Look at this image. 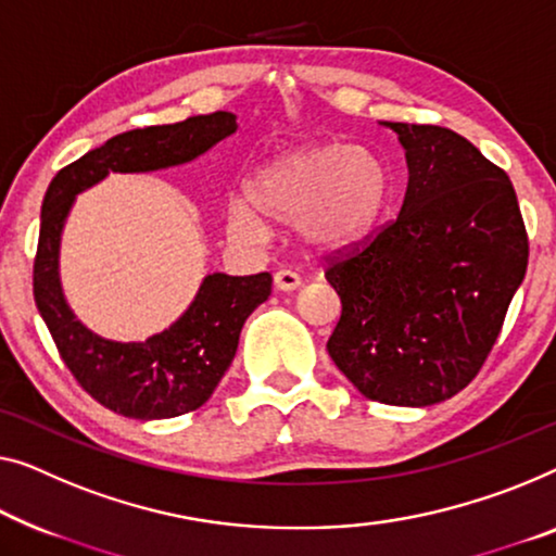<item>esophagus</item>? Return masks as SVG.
<instances>
[{
    "label": "esophagus",
    "instance_id": "34e87169",
    "mask_svg": "<svg viewBox=\"0 0 556 556\" xmlns=\"http://www.w3.org/2000/svg\"><path fill=\"white\" fill-rule=\"evenodd\" d=\"M300 285H302V279L292 269H279L275 275V287L279 289V292H294Z\"/></svg>",
    "mask_w": 556,
    "mask_h": 556
}]
</instances>
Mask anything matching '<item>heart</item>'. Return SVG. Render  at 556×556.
<instances>
[{
    "instance_id": "1",
    "label": "heart",
    "mask_w": 556,
    "mask_h": 556,
    "mask_svg": "<svg viewBox=\"0 0 556 556\" xmlns=\"http://www.w3.org/2000/svg\"><path fill=\"white\" fill-rule=\"evenodd\" d=\"M389 199V174L369 149L300 144L254 174L250 199L229 204L231 235L260 242L267 222L294 225L314 250H342L367 237Z\"/></svg>"
}]
</instances>
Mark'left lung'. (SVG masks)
I'll use <instances>...</instances> for the list:
<instances>
[{
    "instance_id": "left-lung-1",
    "label": "left lung",
    "mask_w": 556,
    "mask_h": 556,
    "mask_svg": "<svg viewBox=\"0 0 556 556\" xmlns=\"http://www.w3.org/2000/svg\"><path fill=\"white\" fill-rule=\"evenodd\" d=\"M396 131L409 181L394 222L325 277L342 300L327 350L371 402L429 407L462 392L500 337L529 242L515 187L462 135Z\"/></svg>"
}]
</instances>
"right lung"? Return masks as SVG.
<instances>
[{"mask_svg":"<svg viewBox=\"0 0 556 556\" xmlns=\"http://www.w3.org/2000/svg\"><path fill=\"white\" fill-rule=\"evenodd\" d=\"M235 131L231 112L124 131L56 172L45 194L35 260L37 309L81 389L122 417L169 419L202 407L235 359L247 317L271 294V275L214 271L169 329L144 342L104 339L74 317L62 292L60 242L74 197L110 172H156L192 162Z\"/></svg>","mask_w":556,"mask_h":556,"instance_id":"1","label":"right lung"}]
</instances>
